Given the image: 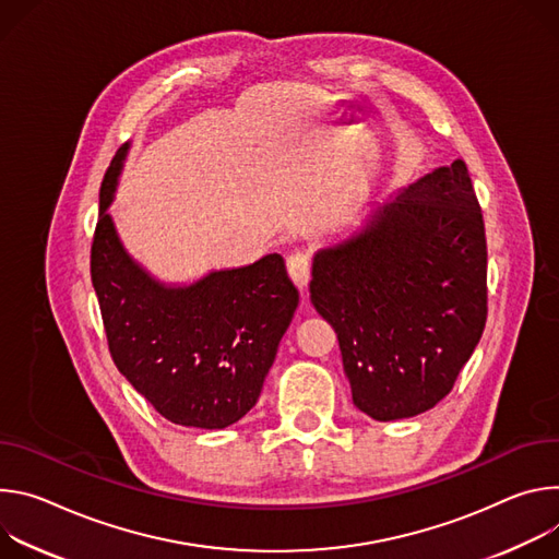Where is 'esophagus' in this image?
<instances>
[{"mask_svg":"<svg viewBox=\"0 0 559 559\" xmlns=\"http://www.w3.org/2000/svg\"><path fill=\"white\" fill-rule=\"evenodd\" d=\"M286 266H288L293 282L299 288H306L308 280H311V258H308L306 253H293V255H288Z\"/></svg>","mask_w":559,"mask_h":559,"instance_id":"1","label":"esophagus"}]
</instances>
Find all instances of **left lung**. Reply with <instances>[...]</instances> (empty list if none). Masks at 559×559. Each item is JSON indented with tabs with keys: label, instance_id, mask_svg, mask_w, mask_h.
<instances>
[{
	"label": "left lung",
	"instance_id": "8db88e82",
	"mask_svg": "<svg viewBox=\"0 0 559 559\" xmlns=\"http://www.w3.org/2000/svg\"><path fill=\"white\" fill-rule=\"evenodd\" d=\"M353 404L378 421L444 400L486 324V235L466 164L424 175L313 258Z\"/></svg>",
	"mask_w": 559,
	"mask_h": 559
}]
</instances>
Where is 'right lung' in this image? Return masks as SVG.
I'll return each instance as SVG.
<instances>
[{
  "mask_svg": "<svg viewBox=\"0 0 559 559\" xmlns=\"http://www.w3.org/2000/svg\"><path fill=\"white\" fill-rule=\"evenodd\" d=\"M127 153L129 144L119 146L104 175L91 246L110 357L168 421L226 428L258 404L299 293L277 253L213 271L191 286L151 277L121 246L106 213Z\"/></svg>",
  "mask_w": 559,
  "mask_h": 559,
  "instance_id": "add662e5",
  "label": "right lung"
}]
</instances>
